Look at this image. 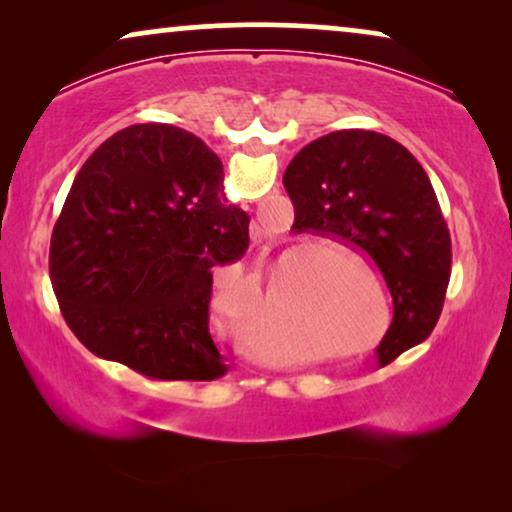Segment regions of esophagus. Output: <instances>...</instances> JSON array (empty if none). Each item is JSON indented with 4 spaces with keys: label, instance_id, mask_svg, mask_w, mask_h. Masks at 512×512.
I'll return each instance as SVG.
<instances>
[{
    "label": "esophagus",
    "instance_id": "esophagus-1",
    "mask_svg": "<svg viewBox=\"0 0 512 512\" xmlns=\"http://www.w3.org/2000/svg\"><path fill=\"white\" fill-rule=\"evenodd\" d=\"M249 233H251V242H254V244H261L263 242V228L258 226L256 221L249 226Z\"/></svg>",
    "mask_w": 512,
    "mask_h": 512
}]
</instances>
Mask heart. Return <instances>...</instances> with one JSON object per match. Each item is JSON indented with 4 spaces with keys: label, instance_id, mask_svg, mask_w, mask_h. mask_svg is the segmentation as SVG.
I'll use <instances>...</instances> for the list:
<instances>
[{
    "label": "heart",
    "instance_id": "heart-1",
    "mask_svg": "<svg viewBox=\"0 0 512 512\" xmlns=\"http://www.w3.org/2000/svg\"><path fill=\"white\" fill-rule=\"evenodd\" d=\"M331 275V272H328ZM331 279V277H326ZM331 284V282H328ZM289 317L291 321H296L298 326H303L307 319H314L317 314L312 310V291H296L293 296L289 298Z\"/></svg>",
    "mask_w": 512,
    "mask_h": 512
}]
</instances>
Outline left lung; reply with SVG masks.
Here are the masks:
<instances>
[{
  "label": "left lung",
  "mask_w": 512,
  "mask_h": 512,
  "mask_svg": "<svg viewBox=\"0 0 512 512\" xmlns=\"http://www.w3.org/2000/svg\"><path fill=\"white\" fill-rule=\"evenodd\" d=\"M296 230L352 242L382 272L394 319L375 349L387 366L429 338L452 270L450 230L417 158L373 130H338L296 153L284 172Z\"/></svg>",
  "instance_id": "8db88e82"
}]
</instances>
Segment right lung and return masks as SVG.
Instances as JSON below:
<instances>
[{
    "mask_svg": "<svg viewBox=\"0 0 512 512\" xmlns=\"http://www.w3.org/2000/svg\"><path fill=\"white\" fill-rule=\"evenodd\" d=\"M249 214L191 132L130 125L76 174L51 240V282L72 333L151 380L209 382L228 363L209 328L212 268L240 261Z\"/></svg>",
    "mask_w": 512,
    "mask_h": 512,
    "instance_id": "obj_1",
    "label": "right lung"
}]
</instances>
